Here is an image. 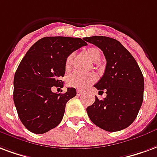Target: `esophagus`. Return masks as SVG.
I'll return each mask as SVG.
<instances>
[{"mask_svg": "<svg viewBox=\"0 0 157 157\" xmlns=\"http://www.w3.org/2000/svg\"><path fill=\"white\" fill-rule=\"evenodd\" d=\"M76 95H77V96H82V91H81V90H77V91H76Z\"/></svg>", "mask_w": 157, "mask_h": 157, "instance_id": "obj_1", "label": "esophagus"}]
</instances>
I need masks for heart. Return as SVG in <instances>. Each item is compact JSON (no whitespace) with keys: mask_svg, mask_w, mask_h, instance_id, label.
<instances>
[{"mask_svg":"<svg viewBox=\"0 0 157 157\" xmlns=\"http://www.w3.org/2000/svg\"><path fill=\"white\" fill-rule=\"evenodd\" d=\"M86 55L87 56L90 61L93 62H97L101 58V52L97 47H90L86 51ZM74 54H71L67 56L65 63L66 70L71 69L72 65ZM97 76L94 73H81L74 72L68 76L67 80V85L70 87H74L80 90H84L87 88L90 85L96 82Z\"/></svg>","mask_w":157,"mask_h":157,"instance_id":"b5f03b06","label":"heart"}]
</instances>
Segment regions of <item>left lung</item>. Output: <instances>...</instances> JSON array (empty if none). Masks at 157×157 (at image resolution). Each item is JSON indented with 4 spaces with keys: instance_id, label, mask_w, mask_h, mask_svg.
Listing matches in <instances>:
<instances>
[{
    "instance_id": "1",
    "label": "left lung",
    "mask_w": 157,
    "mask_h": 157,
    "mask_svg": "<svg viewBox=\"0 0 157 157\" xmlns=\"http://www.w3.org/2000/svg\"><path fill=\"white\" fill-rule=\"evenodd\" d=\"M103 52L106 60L105 73L94 86L106 97L96 96L86 108L90 121L107 132H118L128 127L140 111L144 93V77L135 58L116 39L107 36L86 37Z\"/></svg>"
}]
</instances>
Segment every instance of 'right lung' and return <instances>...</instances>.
Listing matches in <instances>:
<instances>
[{
    "label": "right lung",
    "instance_id": "1",
    "mask_svg": "<svg viewBox=\"0 0 157 157\" xmlns=\"http://www.w3.org/2000/svg\"><path fill=\"white\" fill-rule=\"evenodd\" d=\"M86 45L84 38L43 37L23 57L14 76L13 100L20 120L31 132L43 134L60 124L76 90L67 88L61 94L52 88L63 86L67 56Z\"/></svg>",
    "mask_w": 157,
    "mask_h": 157
}]
</instances>
